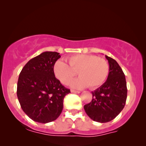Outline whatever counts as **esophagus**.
I'll return each instance as SVG.
<instances>
[{
  "label": "esophagus",
  "instance_id": "esophagus-1",
  "mask_svg": "<svg viewBox=\"0 0 146 146\" xmlns=\"http://www.w3.org/2000/svg\"><path fill=\"white\" fill-rule=\"evenodd\" d=\"M71 93H80V91H75V90L71 89Z\"/></svg>",
  "mask_w": 146,
  "mask_h": 146
}]
</instances>
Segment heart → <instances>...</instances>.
Segmentation results:
<instances>
[{"instance_id": "obj_1", "label": "heart", "mask_w": 146, "mask_h": 146, "mask_svg": "<svg viewBox=\"0 0 146 146\" xmlns=\"http://www.w3.org/2000/svg\"><path fill=\"white\" fill-rule=\"evenodd\" d=\"M68 65L62 59L54 63V75L64 84H68L76 76L79 77L72 80L70 86L74 89H83L89 86L96 89L104 83L108 76L110 66L105 59L89 54H78L68 57Z\"/></svg>"}]
</instances>
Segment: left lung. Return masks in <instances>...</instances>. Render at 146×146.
Wrapping results in <instances>:
<instances>
[{
	"label": "left lung",
	"mask_w": 146,
	"mask_h": 146,
	"mask_svg": "<svg viewBox=\"0 0 146 146\" xmlns=\"http://www.w3.org/2000/svg\"><path fill=\"white\" fill-rule=\"evenodd\" d=\"M110 72L107 80L98 89L92 91L93 99L84 106L85 112L94 121L108 123L114 119L123 110L127 97L125 74L114 59L106 55Z\"/></svg>",
	"instance_id": "1"
}]
</instances>
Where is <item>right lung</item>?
<instances>
[{
    "instance_id": "obj_1",
    "label": "right lung",
    "mask_w": 146,
    "mask_h": 146,
    "mask_svg": "<svg viewBox=\"0 0 146 146\" xmlns=\"http://www.w3.org/2000/svg\"><path fill=\"white\" fill-rule=\"evenodd\" d=\"M59 53L43 52L22 68L17 82V95L21 109L34 121L48 123L62 113L63 101L70 90L54 75L53 64Z\"/></svg>"
}]
</instances>
